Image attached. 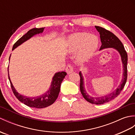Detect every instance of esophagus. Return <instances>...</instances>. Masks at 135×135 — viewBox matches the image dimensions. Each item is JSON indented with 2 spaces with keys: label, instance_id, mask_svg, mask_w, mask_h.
Segmentation results:
<instances>
[{
  "label": "esophagus",
  "instance_id": "34e87169",
  "mask_svg": "<svg viewBox=\"0 0 135 135\" xmlns=\"http://www.w3.org/2000/svg\"><path fill=\"white\" fill-rule=\"evenodd\" d=\"M65 71H66V72L68 74L72 73L74 71V68L73 67V66L71 64H68L65 68Z\"/></svg>",
  "mask_w": 135,
  "mask_h": 135
}]
</instances>
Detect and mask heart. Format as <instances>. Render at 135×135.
<instances>
[{
	"mask_svg": "<svg viewBox=\"0 0 135 135\" xmlns=\"http://www.w3.org/2000/svg\"><path fill=\"white\" fill-rule=\"evenodd\" d=\"M99 45L96 36L87 32H77L71 35L68 39V49L70 52L77 51V59L84 61L93 55Z\"/></svg>",
	"mask_w": 135,
	"mask_h": 135,
	"instance_id": "heart-1",
	"label": "heart"
}]
</instances>
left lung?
Wrapping results in <instances>:
<instances>
[{
    "label": "left lung",
    "mask_w": 135,
    "mask_h": 135,
    "mask_svg": "<svg viewBox=\"0 0 135 135\" xmlns=\"http://www.w3.org/2000/svg\"><path fill=\"white\" fill-rule=\"evenodd\" d=\"M96 30L100 33V40H101L102 46L100 47V50L106 48H114L118 51L121 57V60L123 66V76L121 80V84L116 89L113 93L104 96L102 97H92L89 96L86 92L84 87V77L80 71L79 74L80 76V90L84 99L91 104H103L104 103L111 101L116 97L118 96L123 89L127 80V62H128V54L125 50L124 45L121 41L114 35L107 30L99 26H95Z\"/></svg>",
    "instance_id": "1"
}]
</instances>
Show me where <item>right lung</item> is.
Returning a JSON list of instances; mask_svg holds the SVG:
<instances>
[{"label": "right lung", "instance_id": "obj_1", "mask_svg": "<svg viewBox=\"0 0 135 135\" xmlns=\"http://www.w3.org/2000/svg\"><path fill=\"white\" fill-rule=\"evenodd\" d=\"M44 29L45 28H32V29L30 30L29 31H28L27 33H25L24 35L22 36L21 38H20L14 44L12 50H13L17 47H18L20 45H21L22 43H24V42L27 41V40L30 39L31 37L36 35V34L42 33L44 32ZM10 58V56L9 57V60ZM66 75H67V73L64 72V71L56 73L53 77L50 87L46 92L39 96L29 97L22 95V94H20L16 91L15 88L13 86L12 83H11L10 81L9 74H8V79L10 81L11 89H12L14 95H15L17 99L19 101L24 103V104L28 105V107L36 108H42L46 107L54 103V102L56 101L57 97L59 96L61 82Z\"/></svg>", "mask_w": 135, "mask_h": 135}]
</instances>
